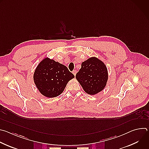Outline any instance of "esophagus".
Listing matches in <instances>:
<instances>
[{"label":"esophagus","mask_w":149,"mask_h":149,"mask_svg":"<svg viewBox=\"0 0 149 149\" xmlns=\"http://www.w3.org/2000/svg\"><path fill=\"white\" fill-rule=\"evenodd\" d=\"M72 73H73V74L75 76V75H76V74H77V71H76V70H74V71H72Z\"/></svg>","instance_id":"34e87169"}]
</instances>
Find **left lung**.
<instances>
[{"mask_svg":"<svg viewBox=\"0 0 149 149\" xmlns=\"http://www.w3.org/2000/svg\"><path fill=\"white\" fill-rule=\"evenodd\" d=\"M75 77L84 91L93 95L104 89L109 74L105 63L97 57L93 56L82 62L81 68Z\"/></svg>","mask_w":149,"mask_h":149,"instance_id":"1","label":"left lung"}]
</instances>
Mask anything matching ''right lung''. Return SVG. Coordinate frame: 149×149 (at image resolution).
Segmentation results:
<instances>
[{"label": "right lung", "mask_w": 149, "mask_h": 149, "mask_svg": "<svg viewBox=\"0 0 149 149\" xmlns=\"http://www.w3.org/2000/svg\"><path fill=\"white\" fill-rule=\"evenodd\" d=\"M33 77L40 93L46 97L54 98L59 95L75 77L66 66L46 57L36 67Z\"/></svg>", "instance_id": "add662e5"}]
</instances>
